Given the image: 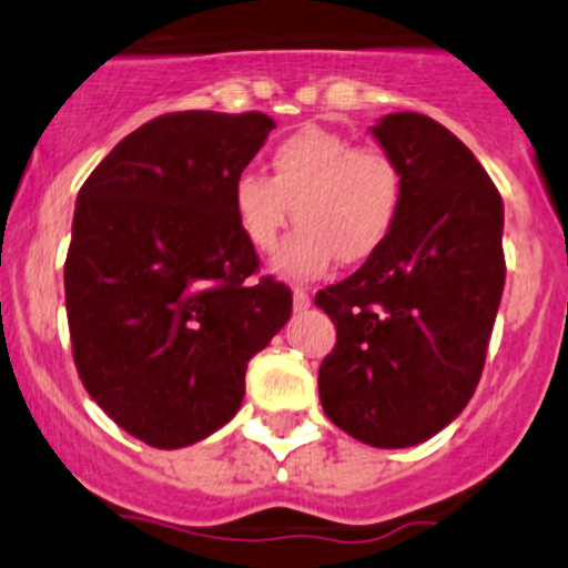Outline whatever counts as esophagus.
<instances>
[{
  "label": "esophagus",
  "mask_w": 568,
  "mask_h": 568,
  "mask_svg": "<svg viewBox=\"0 0 568 568\" xmlns=\"http://www.w3.org/2000/svg\"><path fill=\"white\" fill-rule=\"evenodd\" d=\"M292 303H295V311H305L311 305V295L303 290V286H295V292H292Z\"/></svg>",
  "instance_id": "1"
}]
</instances>
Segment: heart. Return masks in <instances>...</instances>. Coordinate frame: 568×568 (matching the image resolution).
I'll list each match as a JSON object with an SVG mask.
<instances>
[{
    "label": "heart",
    "mask_w": 568,
    "mask_h": 568,
    "mask_svg": "<svg viewBox=\"0 0 568 568\" xmlns=\"http://www.w3.org/2000/svg\"><path fill=\"white\" fill-rule=\"evenodd\" d=\"M403 201L397 163L378 146H354L341 133L305 125L271 150V180L241 171L231 209L257 252H273L292 216L301 231L273 257L284 278L322 276L337 257L365 263L384 246Z\"/></svg>",
    "instance_id": "heart-1"
}]
</instances>
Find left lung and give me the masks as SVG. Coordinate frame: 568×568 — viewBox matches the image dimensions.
I'll return each instance as SVG.
<instances>
[{
    "mask_svg": "<svg viewBox=\"0 0 568 568\" xmlns=\"http://www.w3.org/2000/svg\"><path fill=\"white\" fill-rule=\"evenodd\" d=\"M373 136L397 163L403 201L384 246L316 295L337 329L318 397L359 443L410 448L454 422L480 381L505 290V206L437 120L394 112Z\"/></svg>",
    "mask_w": 568,
    "mask_h": 568,
    "instance_id": "obj_1",
    "label": "left lung"
}]
</instances>
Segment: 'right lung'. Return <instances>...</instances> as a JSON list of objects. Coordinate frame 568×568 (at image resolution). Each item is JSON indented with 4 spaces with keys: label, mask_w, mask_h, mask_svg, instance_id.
Masks as SVG:
<instances>
[{
    "label": "right lung",
    "mask_w": 568,
    "mask_h": 568,
    "mask_svg": "<svg viewBox=\"0 0 568 568\" xmlns=\"http://www.w3.org/2000/svg\"><path fill=\"white\" fill-rule=\"evenodd\" d=\"M276 129L263 112H171L123 139L80 187L63 265L82 386L152 448L225 426L246 365L292 314L263 278L231 182Z\"/></svg>",
    "instance_id": "1"
}]
</instances>
